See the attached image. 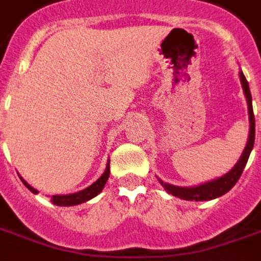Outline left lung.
I'll list each match as a JSON object with an SVG mask.
<instances>
[{
    "instance_id": "8db88e82",
    "label": "left lung",
    "mask_w": 261,
    "mask_h": 261,
    "mask_svg": "<svg viewBox=\"0 0 261 261\" xmlns=\"http://www.w3.org/2000/svg\"><path fill=\"white\" fill-rule=\"evenodd\" d=\"M240 82H242V86H243V92L246 94V100H247V109H249V118H250V134H249V141L246 145L243 154L240 156V160L238 164L230 169L227 174L223 176H220L218 179H213L206 184H202L198 187L194 188H182V187H174V185H169V184H164L161 182L165 191L168 194L174 195L176 198H181V199L187 200H211L215 198H219L222 195H225L226 192H229L236 182L239 181L240 175L245 169L249 155H250L251 148L254 145V134H256V128H254V113H253V106H251V94L250 89H249V83L246 80L243 72H240Z\"/></svg>"
}]
</instances>
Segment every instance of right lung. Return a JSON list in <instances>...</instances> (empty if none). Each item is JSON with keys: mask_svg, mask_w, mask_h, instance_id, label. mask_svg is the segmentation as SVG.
<instances>
[{"mask_svg": "<svg viewBox=\"0 0 261 261\" xmlns=\"http://www.w3.org/2000/svg\"><path fill=\"white\" fill-rule=\"evenodd\" d=\"M109 175H110V164H107V168H106L105 174L100 176L97 181L92 184L90 187L86 188V189H83V191H79V192H76V194H70V195H54L50 200H52V203L54 205H58V206H73V205H79V203H83V202H86V200L92 199L94 196H97V195L101 192V189L105 188L106 182L109 179ZM22 179V178H21ZM23 185L28 188L31 192H34V194H38V191L34 189L32 187H29L27 182L23 181Z\"/></svg>", "mask_w": 261, "mask_h": 261, "instance_id": "add662e5", "label": "right lung"}]
</instances>
